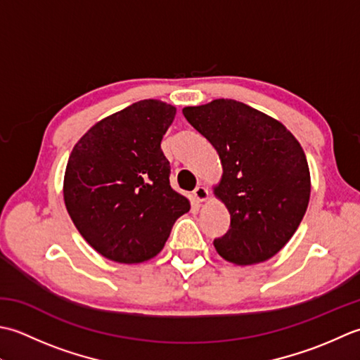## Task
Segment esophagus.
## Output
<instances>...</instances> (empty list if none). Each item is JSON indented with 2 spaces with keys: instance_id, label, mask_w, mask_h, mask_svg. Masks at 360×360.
Returning <instances> with one entry per match:
<instances>
[{
  "instance_id": "esophagus-1",
  "label": "esophagus",
  "mask_w": 360,
  "mask_h": 360,
  "mask_svg": "<svg viewBox=\"0 0 360 360\" xmlns=\"http://www.w3.org/2000/svg\"><path fill=\"white\" fill-rule=\"evenodd\" d=\"M193 195H194V199H195L197 202H203V200L208 199L210 193H208L207 188L199 185V186H197V188L193 191Z\"/></svg>"
}]
</instances>
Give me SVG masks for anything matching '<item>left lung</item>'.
<instances>
[{"mask_svg":"<svg viewBox=\"0 0 360 360\" xmlns=\"http://www.w3.org/2000/svg\"><path fill=\"white\" fill-rule=\"evenodd\" d=\"M183 115L212 144L224 167L216 194L230 229L214 239L224 259L247 266L272 258L306 212L311 177L302 146L281 122L233 99L185 107Z\"/></svg>","mask_w":360,"mask_h":360,"instance_id":"8db88e82","label":"left lung"}]
</instances>
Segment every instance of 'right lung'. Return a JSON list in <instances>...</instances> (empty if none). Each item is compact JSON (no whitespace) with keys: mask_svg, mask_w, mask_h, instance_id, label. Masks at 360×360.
<instances>
[{"mask_svg":"<svg viewBox=\"0 0 360 360\" xmlns=\"http://www.w3.org/2000/svg\"><path fill=\"white\" fill-rule=\"evenodd\" d=\"M174 116L166 102L138 101L99 121L71 152L65 205L84 239L108 259L135 264L157 256L191 208L171 188L161 150Z\"/></svg>","mask_w":360,"mask_h":360,"instance_id":"1","label":"right lung"}]
</instances>
